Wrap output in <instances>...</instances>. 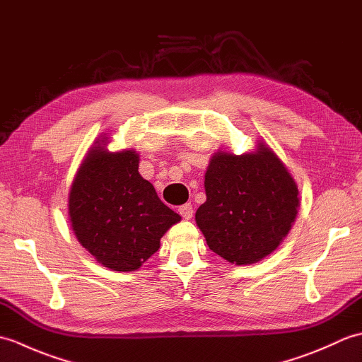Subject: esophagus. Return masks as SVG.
<instances>
[{
    "instance_id": "1",
    "label": "esophagus",
    "mask_w": 362,
    "mask_h": 362,
    "mask_svg": "<svg viewBox=\"0 0 362 362\" xmlns=\"http://www.w3.org/2000/svg\"><path fill=\"white\" fill-rule=\"evenodd\" d=\"M179 213H180V216H182L183 219H191V218H193V213H194L193 205H191V204H185V205L179 206Z\"/></svg>"
}]
</instances>
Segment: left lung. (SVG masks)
Masks as SVG:
<instances>
[{
    "mask_svg": "<svg viewBox=\"0 0 362 362\" xmlns=\"http://www.w3.org/2000/svg\"><path fill=\"white\" fill-rule=\"evenodd\" d=\"M205 194L197 227L214 253L238 266L257 263L279 247L300 206L297 183L264 143L243 156L214 153Z\"/></svg>",
    "mask_w": 362,
    "mask_h": 362,
    "instance_id": "left-lung-1",
    "label": "left lung"
}]
</instances>
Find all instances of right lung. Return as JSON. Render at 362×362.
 <instances>
[{
  "label": "right lung",
  "mask_w": 362,
  "mask_h": 362,
  "mask_svg": "<svg viewBox=\"0 0 362 362\" xmlns=\"http://www.w3.org/2000/svg\"><path fill=\"white\" fill-rule=\"evenodd\" d=\"M98 140L70 189V221L78 241L112 271H136L160 249V238L182 218L160 201L138 173L136 151L109 152Z\"/></svg>",
  "instance_id": "right-lung-1"
}]
</instances>
